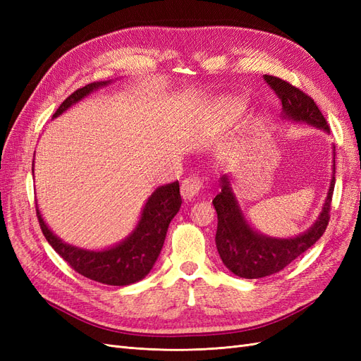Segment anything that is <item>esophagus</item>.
Here are the masks:
<instances>
[{
	"label": "esophagus",
	"mask_w": 361,
	"mask_h": 361,
	"mask_svg": "<svg viewBox=\"0 0 361 361\" xmlns=\"http://www.w3.org/2000/svg\"><path fill=\"white\" fill-rule=\"evenodd\" d=\"M203 188V183L197 176H188L185 178L180 183V194L185 200H191L200 192Z\"/></svg>",
	"instance_id": "obj_1"
}]
</instances>
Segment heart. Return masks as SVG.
Masks as SVG:
<instances>
[{
  "mask_svg": "<svg viewBox=\"0 0 361 361\" xmlns=\"http://www.w3.org/2000/svg\"><path fill=\"white\" fill-rule=\"evenodd\" d=\"M239 105H241V104H238L235 101H224V102L218 105V111H220L224 116H231L238 110Z\"/></svg>",
  "mask_w": 361,
  "mask_h": 361,
  "instance_id": "heart-1",
  "label": "heart"
}]
</instances>
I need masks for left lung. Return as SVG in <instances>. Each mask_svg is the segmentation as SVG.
I'll return each instance as SVG.
<instances>
[{
  "mask_svg": "<svg viewBox=\"0 0 361 361\" xmlns=\"http://www.w3.org/2000/svg\"><path fill=\"white\" fill-rule=\"evenodd\" d=\"M264 80L281 101L283 118L309 123L329 133V123L309 94L277 76L264 75ZM334 174L336 167H333L329 195H326L318 220L307 232L288 239L269 238L253 231L238 204L231 188V180L227 176H223L221 191L212 200L218 215L215 244L223 264L238 277L260 279L276 274L301 256L304 251H307L324 235L329 226L336 182Z\"/></svg>",
  "mask_w": 361,
  "mask_h": 361,
  "instance_id": "1",
  "label": "left lung"
}]
</instances>
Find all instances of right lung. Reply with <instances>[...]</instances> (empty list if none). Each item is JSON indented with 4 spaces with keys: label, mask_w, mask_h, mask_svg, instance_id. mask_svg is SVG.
Here are the masks:
<instances>
[{
    "label": "right lung",
    "mask_w": 361,
    "mask_h": 361,
    "mask_svg": "<svg viewBox=\"0 0 361 361\" xmlns=\"http://www.w3.org/2000/svg\"><path fill=\"white\" fill-rule=\"evenodd\" d=\"M111 81H101L87 84L82 89L73 92L63 101L52 117H59L71 108L73 104L80 102L82 97L89 96L99 87L108 85ZM182 204L179 182L162 185L152 192L147 199L145 209L137 227L123 243L106 248L102 251H90L69 245L63 243L60 238L54 235L43 218L36 209L39 224L43 235L51 247L68 262L78 274L104 283L111 286H126L145 279L161 253L164 239L167 235L170 221L178 214Z\"/></svg>",
    "instance_id": "add662e5"
}]
</instances>
